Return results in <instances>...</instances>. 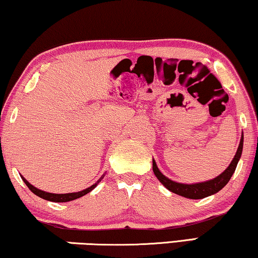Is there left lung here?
I'll return each mask as SVG.
<instances>
[{
  "label": "left lung",
  "instance_id": "left-lung-1",
  "mask_svg": "<svg viewBox=\"0 0 258 258\" xmlns=\"http://www.w3.org/2000/svg\"><path fill=\"white\" fill-rule=\"evenodd\" d=\"M242 148H243V134H242V137H241V141H240L239 148H237L235 157L233 158L231 165L228 166L227 169H226L224 173H221L219 176H217L216 179L213 180L202 182V183H195V184L177 183V182L169 180L164 175V174H161L160 170L157 167L156 161L153 160L152 167H153L154 175H156L158 177V180H159L161 183L172 192L177 194V195L180 196L190 198V200H201V198L208 197L210 195H213V194L218 192L228 183V181L231 180L233 173L235 172V168L237 166V162H239L241 158V154H242Z\"/></svg>",
  "mask_w": 258,
  "mask_h": 258
}]
</instances>
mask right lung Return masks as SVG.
Listing matches in <instances>:
<instances>
[{
  "label": "right lung",
  "instance_id": "1",
  "mask_svg": "<svg viewBox=\"0 0 258 258\" xmlns=\"http://www.w3.org/2000/svg\"><path fill=\"white\" fill-rule=\"evenodd\" d=\"M101 179H102V177H101ZM101 179H100V180H101ZM22 180H23L24 182H25V184L27 185V188H29V189L31 190V191H32V192L34 194V195L41 197V198H43V200H46V201L56 202V203H61V202L74 201V200H77V198H79V197L86 195V194L90 192L91 190H93L94 188H96L97 184H98V182L100 181V180H99V181L97 182V183L92 184L90 188L85 189V190H82V191H78V192H70V194H50V192L42 191V190L37 189L35 187H33V185L31 184V183H29V182H27L25 179H24L23 176H22Z\"/></svg>",
  "mask_w": 258,
  "mask_h": 258
}]
</instances>
